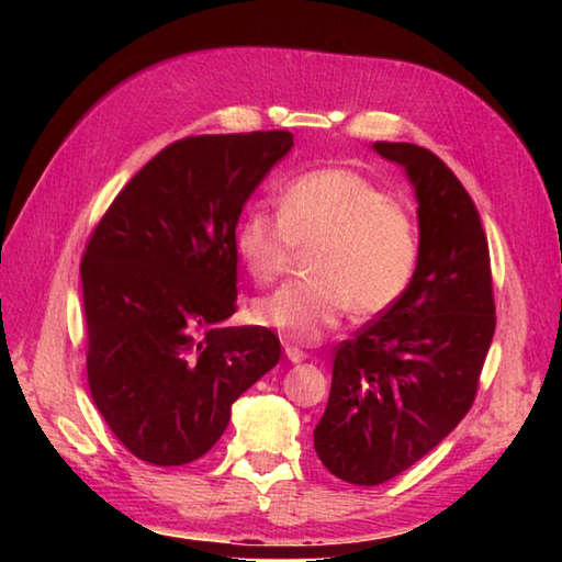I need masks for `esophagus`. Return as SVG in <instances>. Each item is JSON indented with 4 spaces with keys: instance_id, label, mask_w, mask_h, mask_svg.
<instances>
[{
    "instance_id": "34e87169",
    "label": "esophagus",
    "mask_w": 562,
    "mask_h": 562,
    "mask_svg": "<svg viewBox=\"0 0 562 562\" xmlns=\"http://www.w3.org/2000/svg\"><path fill=\"white\" fill-rule=\"evenodd\" d=\"M284 355L292 361V364H300V361L307 359V355L297 347V345H284Z\"/></svg>"
}]
</instances>
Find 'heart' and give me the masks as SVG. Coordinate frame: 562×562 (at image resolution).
Wrapping results in <instances>:
<instances>
[{
  "label": "heart",
  "instance_id": "heart-1",
  "mask_svg": "<svg viewBox=\"0 0 562 562\" xmlns=\"http://www.w3.org/2000/svg\"><path fill=\"white\" fill-rule=\"evenodd\" d=\"M235 252L258 284L307 252L310 278L284 282L252 304L258 325L294 341H317L351 307L382 315L402 300L418 262V233L404 205L349 168L307 170L278 195V213L252 207L235 227Z\"/></svg>",
  "mask_w": 562,
  "mask_h": 562
}]
</instances>
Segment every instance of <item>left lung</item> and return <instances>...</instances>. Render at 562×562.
Returning <instances> with one entry per match:
<instances>
[{
  "label": "left lung",
  "instance_id": "8db88e82",
  "mask_svg": "<svg viewBox=\"0 0 562 562\" xmlns=\"http://www.w3.org/2000/svg\"><path fill=\"white\" fill-rule=\"evenodd\" d=\"M372 148L412 180L418 262L402 300L335 349L315 451L355 486L394 479L459 426L496 331L488 240L461 180L422 146Z\"/></svg>",
  "mask_w": 562,
  "mask_h": 562
}]
</instances>
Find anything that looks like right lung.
Masks as SVG:
<instances>
[{
    "label": "right lung",
    "mask_w": 562,
    "mask_h": 562,
    "mask_svg": "<svg viewBox=\"0 0 562 562\" xmlns=\"http://www.w3.org/2000/svg\"><path fill=\"white\" fill-rule=\"evenodd\" d=\"M294 146L290 131L188 136L113 198L81 260L91 398L136 459L183 465L221 439L235 398L280 361L237 310L235 227Z\"/></svg>",
    "instance_id": "obj_1"
}]
</instances>
